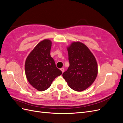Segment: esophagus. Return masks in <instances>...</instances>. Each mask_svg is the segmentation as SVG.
Returning a JSON list of instances; mask_svg holds the SVG:
<instances>
[{
	"label": "esophagus",
	"instance_id": "obj_1",
	"mask_svg": "<svg viewBox=\"0 0 123 123\" xmlns=\"http://www.w3.org/2000/svg\"><path fill=\"white\" fill-rule=\"evenodd\" d=\"M61 70L62 71V72L63 73L64 72V71H65V69H64V68H62L61 69Z\"/></svg>",
	"mask_w": 123,
	"mask_h": 123
}]
</instances>
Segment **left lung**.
<instances>
[{
    "label": "left lung",
    "mask_w": 123,
    "mask_h": 123,
    "mask_svg": "<svg viewBox=\"0 0 123 123\" xmlns=\"http://www.w3.org/2000/svg\"><path fill=\"white\" fill-rule=\"evenodd\" d=\"M70 66L62 74L69 86L82 91L94 82L98 75V64L94 56L85 44L73 42L67 47Z\"/></svg>",
    "instance_id": "8db88e82"
}]
</instances>
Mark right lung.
<instances>
[{"mask_svg": "<svg viewBox=\"0 0 123 123\" xmlns=\"http://www.w3.org/2000/svg\"><path fill=\"white\" fill-rule=\"evenodd\" d=\"M51 46L52 42L49 39L41 41L29 54L25 62L27 80L40 91L49 88L55 78L62 74L51 57Z\"/></svg>", "mask_w": 123, "mask_h": 123, "instance_id": "right-lung-1", "label": "right lung"}]
</instances>
